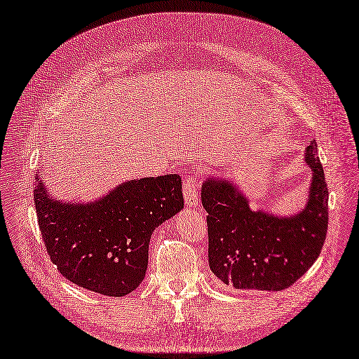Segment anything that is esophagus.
I'll return each instance as SVG.
<instances>
[{
	"label": "esophagus",
	"mask_w": 359,
	"mask_h": 359,
	"mask_svg": "<svg viewBox=\"0 0 359 359\" xmlns=\"http://www.w3.org/2000/svg\"><path fill=\"white\" fill-rule=\"evenodd\" d=\"M184 199H186V204L189 207H194L196 208L199 205V196H198V184L196 182L191 180L190 177L184 178Z\"/></svg>",
	"instance_id": "1"
}]
</instances>
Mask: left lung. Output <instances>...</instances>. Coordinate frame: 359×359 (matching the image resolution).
Instances as JSON below:
<instances>
[{"label": "left lung", "instance_id": "obj_1", "mask_svg": "<svg viewBox=\"0 0 359 359\" xmlns=\"http://www.w3.org/2000/svg\"><path fill=\"white\" fill-rule=\"evenodd\" d=\"M312 169L308 204L294 216L252 212L234 182L210 178L201 189L207 216L208 265L236 290L282 291L295 283L320 256L327 233V182L317 144L306 149Z\"/></svg>", "mask_w": 359, "mask_h": 359}]
</instances>
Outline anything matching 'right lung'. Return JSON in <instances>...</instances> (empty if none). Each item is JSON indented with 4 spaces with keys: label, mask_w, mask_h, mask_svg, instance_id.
<instances>
[{
    "label": "right lung",
    "mask_w": 359,
    "mask_h": 359,
    "mask_svg": "<svg viewBox=\"0 0 359 359\" xmlns=\"http://www.w3.org/2000/svg\"><path fill=\"white\" fill-rule=\"evenodd\" d=\"M39 230L51 262L69 282L120 297L143 282L156 226L184 207L178 175L123 182L86 204L51 199L36 173Z\"/></svg>",
    "instance_id": "obj_1"
}]
</instances>
